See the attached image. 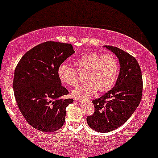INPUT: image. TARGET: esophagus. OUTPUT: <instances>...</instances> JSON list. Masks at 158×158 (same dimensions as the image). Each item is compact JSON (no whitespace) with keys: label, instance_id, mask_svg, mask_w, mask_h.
I'll list each match as a JSON object with an SVG mask.
<instances>
[{"label":"esophagus","instance_id":"obj_1","mask_svg":"<svg viewBox=\"0 0 158 158\" xmlns=\"http://www.w3.org/2000/svg\"><path fill=\"white\" fill-rule=\"evenodd\" d=\"M76 100H78V101H80V102H82V101H83V100H84V99H81V98H77L76 99Z\"/></svg>","mask_w":158,"mask_h":158}]
</instances>
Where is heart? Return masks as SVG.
Wrapping results in <instances>:
<instances>
[{
    "mask_svg": "<svg viewBox=\"0 0 158 158\" xmlns=\"http://www.w3.org/2000/svg\"><path fill=\"white\" fill-rule=\"evenodd\" d=\"M75 64L79 73H85V79L87 81L73 91V95L76 98L89 96L98 91L105 92L115 84L119 70L118 61L115 55L88 52L79 58ZM58 75L62 82L71 87L79 85L77 70L67 64L62 63L58 67Z\"/></svg>",
    "mask_w": 158,
    "mask_h": 158,
    "instance_id": "b5f03b06",
    "label": "heart"
}]
</instances>
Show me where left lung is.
I'll return each mask as SVG.
<instances>
[{
    "label": "left lung",
    "instance_id": "1",
    "mask_svg": "<svg viewBox=\"0 0 158 158\" xmlns=\"http://www.w3.org/2000/svg\"><path fill=\"white\" fill-rule=\"evenodd\" d=\"M115 53L121 69L117 82L109 92L92 100L95 112L87 117L89 127L108 133L124 124L137 108L143 96V75L137 60L115 46H106Z\"/></svg>",
    "mask_w": 158,
    "mask_h": 158
}]
</instances>
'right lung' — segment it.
<instances>
[{
  "label": "right lung",
  "instance_id": "1",
  "mask_svg": "<svg viewBox=\"0 0 158 158\" xmlns=\"http://www.w3.org/2000/svg\"><path fill=\"white\" fill-rule=\"evenodd\" d=\"M75 51L70 43L47 41L22 57L15 69L13 87L17 106L27 122L43 132L59 130L66 108L73 102L61 85L58 67Z\"/></svg>",
  "mask_w": 158,
  "mask_h": 158
}]
</instances>
